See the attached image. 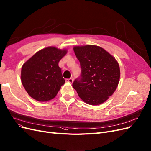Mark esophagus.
Listing matches in <instances>:
<instances>
[{"mask_svg": "<svg viewBox=\"0 0 151 151\" xmlns=\"http://www.w3.org/2000/svg\"><path fill=\"white\" fill-rule=\"evenodd\" d=\"M65 81L67 82H69L70 84H72V83L73 82V79H72V78H70V79H65Z\"/></svg>", "mask_w": 151, "mask_h": 151, "instance_id": "1", "label": "esophagus"}]
</instances>
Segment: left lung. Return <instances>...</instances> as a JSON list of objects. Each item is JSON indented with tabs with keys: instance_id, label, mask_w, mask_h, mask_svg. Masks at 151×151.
I'll return each mask as SVG.
<instances>
[{
	"instance_id": "1",
	"label": "left lung",
	"mask_w": 151,
	"mask_h": 151,
	"mask_svg": "<svg viewBox=\"0 0 151 151\" xmlns=\"http://www.w3.org/2000/svg\"><path fill=\"white\" fill-rule=\"evenodd\" d=\"M73 49L80 62L81 75L72 86L86 103L101 104L117 89L120 79L117 61L99 46H75Z\"/></svg>"
}]
</instances>
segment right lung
I'll use <instances>...</instances> for the list:
<instances>
[{"label": "right lung", "instance_id": "obj_1", "mask_svg": "<svg viewBox=\"0 0 151 151\" xmlns=\"http://www.w3.org/2000/svg\"><path fill=\"white\" fill-rule=\"evenodd\" d=\"M67 52L66 49L48 47L38 51L23 64L22 84L31 97L46 102L56 96L65 82L58 64Z\"/></svg>", "mask_w": 151, "mask_h": 151}]
</instances>
